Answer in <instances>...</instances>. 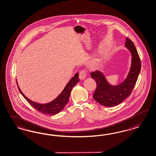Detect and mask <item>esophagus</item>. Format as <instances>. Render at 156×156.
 Returning <instances> with one entry per match:
<instances>
[{
	"mask_svg": "<svg viewBox=\"0 0 156 156\" xmlns=\"http://www.w3.org/2000/svg\"><path fill=\"white\" fill-rule=\"evenodd\" d=\"M86 76V73L85 70L80 71V75H79L80 79L81 80H85Z\"/></svg>",
	"mask_w": 156,
	"mask_h": 156,
	"instance_id": "34e87169",
	"label": "esophagus"
}]
</instances>
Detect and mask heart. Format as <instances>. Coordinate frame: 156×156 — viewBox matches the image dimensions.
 <instances>
[{"instance_id": "heart-1", "label": "heart", "mask_w": 156, "mask_h": 156, "mask_svg": "<svg viewBox=\"0 0 156 156\" xmlns=\"http://www.w3.org/2000/svg\"><path fill=\"white\" fill-rule=\"evenodd\" d=\"M105 50H102L101 52H99V54L97 55L96 57H94L92 60H91V65H97L99 64L104 59L105 55Z\"/></svg>"}]
</instances>
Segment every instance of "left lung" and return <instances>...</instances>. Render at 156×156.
Returning <instances> with one entry per match:
<instances>
[{"instance_id": "left-lung-1", "label": "left lung", "mask_w": 156, "mask_h": 156, "mask_svg": "<svg viewBox=\"0 0 156 156\" xmlns=\"http://www.w3.org/2000/svg\"><path fill=\"white\" fill-rule=\"evenodd\" d=\"M125 46L131 53V66L125 80L117 85H110L101 71L91 73V76L97 83L94 99L106 107L118 105L130 95L136 83L141 70V61L132 41L126 38Z\"/></svg>"}]
</instances>
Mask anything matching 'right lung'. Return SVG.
I'll return each mask as SVG.
<instances>
[{
	"mask_svg": "<svg viewBox=\"0 0 156 156\" xmlns=\"http://www.w3.org/2000/svg\"><path fill=\"white\" fill-rule=\"evenodd\" d=\"M78 77L79 74L78 73H76L68 82V83L66 85L64 89L62 91L61 93L55 99L47 104H39L30 100L24 95L20 89L19 88L17 80L16 83L21 94L23 96L24 98L26 99V101L33 107L34 109H36L38 112L42 113L48 115H55L61 112L65 107L66 104H67L72 89L80 81Z\"/></svg>",
	"mask_w": 156,
	"mask_h": 156,
	"instance_id": "1",
	"label": "right lung"
}]
</instances>
